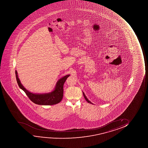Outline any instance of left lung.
<instances>
[{"label": "left lung", "mask_w": 148, "mask_h": 148, "mask_svg": "<svg viewBox=\"0 0 148 148\" xmlns=\"http://www.w3.org/2000/svg\"><path fill=\"white\" fill-rule=\"evenodd\" d=\"M83 95H84V98H85V100H86V101H87L88 103H91V101H89V100L88 99H87V97H86L85 95H84V92H83Z\"/></svg>", "instance_id": "1"}]
</instances>
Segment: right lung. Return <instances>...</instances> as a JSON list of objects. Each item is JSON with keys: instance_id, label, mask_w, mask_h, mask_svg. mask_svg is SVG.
I'll return each mask as SVG.
<instances>
[{"instance_id": "1", "label": "right lung", "mask_w": 148, "mask_h": 148, "mask_svg": "<svg viewBox=\"0 0 148 148\" xmlns=\"http://www.w3.org/2000/svg\"><path fill=\"white\" fill-rule=\"evenodd\" d=\"M70 75H66L59 79L57 82L54 90L51 92L43 94L33 93L27 90L21 83L18 78L17 71L16 70V77L18 86L24 91L29 99L34 103L40 105H53L60 103L63 99V86Z\"/></svg>"}]
</instances>
